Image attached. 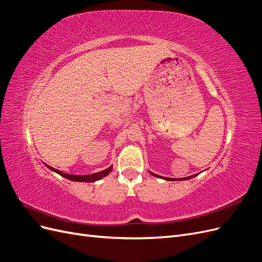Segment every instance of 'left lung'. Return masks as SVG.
<instances>
[{"mask_svg":"<svg viewBox=\"0 0 262 262\" xmlns=\"http://www.w3.org/2000/svg\"><path fill=\"white\" fill-rule=\"evenodd\" d=\"M149 173L150 175H153V176H155V177H158V178H162V179H164V180H168V181H178V180H188V179H191V178H193V177H195V176H198V175H192V176H189V177H185V178H168V177H163V176H158V175H156V173H154V172H152V171H149Z\"/></svg>","mask_w":262,"mask_h":262,"instance_id":"obj_1","label":"left lung"}]
</instances>
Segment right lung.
Returning <instances> with one entry per match:
<instances>
[{
  "instance_id": "add662e5",
  "label": "right lung",
  "mask_w": 262,
  "mask_h": 262,
  "mask_svg": "<svg viewBox=\"0 0 262 262\" xmlns=\"http://www.w3.org/2000/svg\"><path fill=\"white\" fill-rule=\"evenodd\" d=\"M45 165L49 169H51L52 171L59 173V175L62 176V177H64V178H67L69 180H72V181H81V182H95V181H97V180H99L101 178L106 177L113 170V165H112V166H109L108 168H106L104 170L98 171V172H95V173H90V175H70V173H66V172H62V171H60L58 169H55V168L51 167V166H49V165H47V164H45Z\"/></svg>"
}]
</instances>
